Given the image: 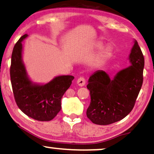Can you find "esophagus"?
Returning <instances> with one entry per match:
<instances>
[{"label":"esophagus","mask_w":154,"mask_h":154,"mask_svg":"<svg viewBox=\"0 0 154 154\" xmlns=\"http://www.w3.org/2000/svg\"><path fill=\"white\" fill-rule=\"evenodd\" d=\"M85 82H86V81L84 77H79V78L77 79V85H78L79 87H84V86L85 85Z\"/></svg>","instance_id":"34e87169"}]
</instances>
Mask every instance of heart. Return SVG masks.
I'll return each instance as SVG.
<instances>
[{
  "mask_svg": "<svg viewBox=\"0 0 154 154\" xmlns=\"http://www.w3.org/2000/svg\"><path fill=\"white\" fill-rule=\"evenodd\" d=\"M101 44H98V46H100ZM112 55V49L110 46H106L101 49V51L98 52L97 56L94 59V63L96 64L101 63L104 61L109 59Z\"/></svg>",
  "mask_w": 154,
  "mask_h": 154,
  "instance_id": "heart-1",
  "label": "heart"
}]
</instances>
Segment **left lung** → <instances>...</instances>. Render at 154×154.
Returning <instances> with one entry per match:
<instances>
[{
    "label": "left lung",
    "instance_id": "obj_1",
    "mask_svg": "<svg viewBox=\"0 0 154 154\" xmlns=\"http://www.w3.org/2000/svg\"><path fill=\"white\" fill-rule=\"evenodd\" d=\"M128 59L130 66L117 72L112 79L103 70L90 76L87 87L91 102L87 116L93 123L106 125L120 121L134 108L142 86L144 67V56L135 39Z\"/></svg>",
    "mask_w": 154,
    "mask_h": 154
}]
</instances>
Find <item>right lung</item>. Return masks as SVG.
Listing matches in <instances>:
<instances>
[{
    "label": "right lung",
    "mask_w": 154,
    "mask_h": 154,
    "mask_svg": "<svg viewBox=\"0 0 154 154\" xmlns=\"http://www.w3.org/2000/svg\"><path fill=\"white\" fill-rule=\"evenodd\" d=\"M24 34L15 45L11 57L10 79L16 103L24 114L38 121H50L61 110V98L75 77L56 76L47 83L34 82L23 61L22 42Z\"/></svg>",
    "instance_id": "obj_1"
}]
</instances>
